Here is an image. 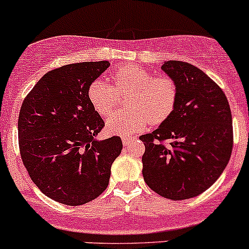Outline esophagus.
I'll list each match as a JSON object with an SVG mask.
<instances>
[{
    "mask_svg": "<svg viewBox=\"0 0 249 249\" xmlns=\"http://www.w3.org/2000/svg\"><path fill=\"white\" fill-rule=\"evenodd\" d=\"M122 140H123V144H124V146H129L130 141H131V140H130L129 137H126V136H123Z\"/></svg>",
    "mask_w": 249,
    "mask_h": 249,
    "instance_id": "34e87169",
    "label": "esophagus"
}]
</instances>
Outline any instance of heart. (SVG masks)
<instances>
[{"instance_id":"1","label":"heart","mask_w":249,"mask_h":249,"mask_svg":"<svg viewBox=\"0 0 249 249\" xmlns=\"http://www.w3.org/2000/svg\"><path fill=\"white\" fill-rule=\"evenodd\" d=\"M113 86L106 81H92L88 89V98L101 117H109L119 102V96H126L129 109L120 110L108 120V130L129 136L143 129L149 122L158 125L174 112L178 101V86L168 76H154L147 69L135 64L122 67L110 75Z\"/></svg>"}]
</instances>
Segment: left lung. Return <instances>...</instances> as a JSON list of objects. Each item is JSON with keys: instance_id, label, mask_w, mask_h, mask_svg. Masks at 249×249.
<instances>
[{"instance_id": "left-lung-1", "label": "left lung", "mask_w": 249, "mask_h": 249, "mask_svg": "<svg viewBox=\"0 0 249 249\" xmlns=\"http://www.w3.org/2000/svg\"><path fill=\"white\" fill-rule=\"evenodd\" d=\"M161 69L176 83L178 101L158 129L140 136L142 175L156 194L181 201L208 190L226 168L232 117L224 91L201 69L181 60H168Z\"/></svg>"}]
</instances>
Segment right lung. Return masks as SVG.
<instances>
[{
    "instance_id": "1",
    "label": "right lung",
    "mask_w": 249,
    "mask_h": 249,
    "mask_svg": "<svg viewBox=\"0 0 249 249\" xmlns=\"http://www.w3.org/2000/svg\"><path fill=\"white\" fill-rule=\"evenodd\" d=\"M109 62L67 64L46 73L21 103L18 142L33 182L53 201L81 206L97 198L120 154L119 136L93 137L105 127L88 89Z\"/></svg>"
}]
</instances>
